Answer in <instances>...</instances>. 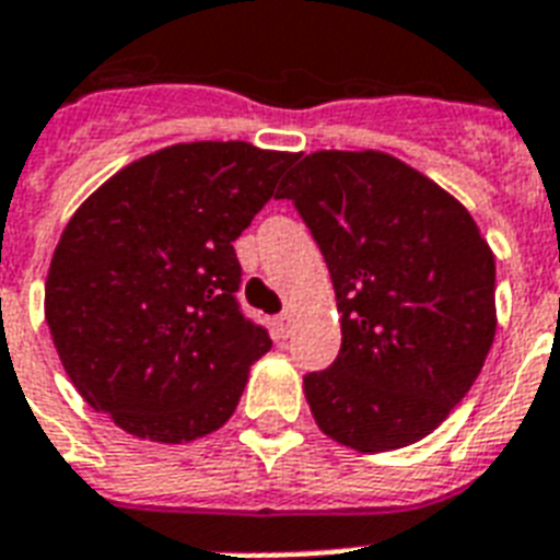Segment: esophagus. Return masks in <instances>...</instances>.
I'll return each instance as SVG.
<instances>
[{
    "instance_id": "obj_1",
    "label": "esophagus",
    "mask_w": 560,
    "mask_h": 560,
    "mask_svg": "<svg viewBox=\"0 0 560 560\" xmlns=\"http://www.w3.org/2000/svg\"><path fill=\"white\" fill-rule=\"evenodd\" d=\"M290 328H293V314H290V311H284V314L276 316V331H279L281 340H284V337H288Z\"/></svg>"
}]
</instances>
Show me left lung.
I'll return each mask as SVG.
<instances>
[{"label":"left lung","mask_w":560,"mask_h":560,"mask_svg":"<svg viewBox=\"0 0 560 560\" xmlns=\"http://www.w3.org/2000/svg\"><path fill=\"white\" fill-rule=\"evenodd\" d=\"M331 272L342 346L305 377L316 424L358 453L416 444L482 372L494 253L470 211L381 151H316L281 183Z\"/></svg>","instance_id":"obj_1"}]
</instances>
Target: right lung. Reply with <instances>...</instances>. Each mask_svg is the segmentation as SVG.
<instances>
[{
  "mask_svg": "<svg viewBox=\"0 0 560 560\" xmlns=\"http://www.w3.org/2000/svg\"><path fill=\"white\" fill-rule=\"evenodd\" d=\"M296 153L183 142L92 191L46 279V323L69 381L125 433L202 439L235 412L270 337L237 307L232 241Z\"/></svg>",
  "mask_w": 560,
  "mask_h": 560,
  "instance_id": "1",
  "label": "right lung"
}]
</instances>
